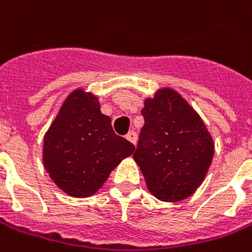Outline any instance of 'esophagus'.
I'll use <instances>...</instances> for the list:
<instances>
[{
  "label": "esophagus",
  "instance_id": "obj_1",
  "mask_svg": "<svg viewBox=\"0 0 252 252\" xmlns=\"http://www.w3.org/2000/svg\"><path fill=\"white\" fill-rule=\"evenodd\" d=\"M126 138L128 141H129L130 144H133V145L137 144V134L134 132H129V133H128V134H126Z\"/></svg>",
  "mask_w": 252,
  "mask_h": 252
}]
</instances>
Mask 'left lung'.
Instances as JSON below:
<instances>
[{
    "label": "left lung",
    "instance_id": "obj_1",
    "mask_svg": "<svg viewBox=\"0 0 252 252\" xmlns=\"http://www.w3.org/2000/svg\"><path fill=\"white\" fill-rule=\"evenodd\" d=\"M145 124L133 159L149 191L163 202L190 197L214 158V140L195 110L171 88L145 99Z\"/></svg>",
    "mask_w": 252,
    "mask_h": 252
}]
</instances>
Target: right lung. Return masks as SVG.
Instances as JSON below:
<instances>
[{
	"instance_id": "add662e5",
	"label": "right lung",
	"mask_w": 252,
	"mask_h": 252,
	"mask_svg": "<svg viewBox=\"0 0 252 252\" xmlns=\"http://www.w3.org/2000/svg\"><path fill=\"white\" fill-rule=\"evenodd\" d=\"M134 150V145L112 130L98 98L76 89L45 133L42 161L59 189L71 197L87 198L97 193L112 169Z\"/></svg>"
}]
</instances>
